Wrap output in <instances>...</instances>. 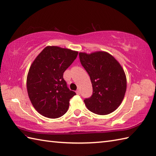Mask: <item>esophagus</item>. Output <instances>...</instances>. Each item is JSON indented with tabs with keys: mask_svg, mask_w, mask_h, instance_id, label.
<instances>
[{
	"mask_svg": "<svg viewBox=\"0 0 156 156\" xmlns=\"http://www.w3.org/2000/svg\"><path fill=\"white\" fill-rule=\"evenodd\" d=\"M76 94H80V91L79 90H77L76 91Z\"/></svg>",
	"mask_w": 156,
	"mask_h": 156,
	"instance_id": "esophagus-1",
	"label": "esophagus"
}]
</instances>
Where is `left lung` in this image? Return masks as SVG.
Returning a JSON list of instances; mask_svg holds the SVG:
<instances>
[{
  "mask_svg": "<svg viewBox=\"0 0 156 156\" xmlns=\"http://www.w3.org/2000/svg\"><path fill=\"white\" fill-rule=\"evenodd\" d=\"M79 57L93 86L92 96L84 100L87 108L99 115L111 114L120 105L126 90V77L123 68L105 51L90 54L80 52Z\"/></svg>",
  "mask_w": 156,
  "mask_h": 156,
  "instance_id": "8db88e82",
  "label": "left lung"
}]
</instances>
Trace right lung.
Here are the masks:
<instances>
[{
    "label": "right lung",
    "instance_id": "1",
    "mask_svg": "<svg viewBox=\"0 0 156 156\" xmlns=\"http://www.w3.org/2000/svg\"><path fill=\"white\" fill-rule=\"evenodd\" d=\"M78 53L68 48L47 46L30 66L27 93L34 108L43 116L57 118L68 111L69 99L76 93L68 88L63 76Z\"/></svg>",
    "mask_w": 156,
    "mask_h": 156
}]
</instances>
